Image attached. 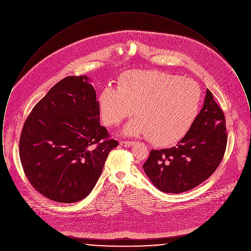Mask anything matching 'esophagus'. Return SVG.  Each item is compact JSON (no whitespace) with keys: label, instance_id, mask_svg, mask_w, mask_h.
<instances>
[{"label":"esophagus","instance_id":"esophagus-1","mask_svg":"<svg viewBox=\"0 0 251 251\" xmlns=\"http://www.w3.org/2000/svg\"><path fill=\"white\" fill-rule=\"evenodd\" d=\"M120 146L125 147V148H129L133 145V142H130V141H120Z\"/></svg>","mask_w":251,"mask_h":251}]
</instances>
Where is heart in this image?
Segmentation results:
<instances>
[{
    "mask_svg": "<svg viewBox=\"0 0 251 251\" xmlns=\"http://www.w3.org/2000/svg\"><path fill=\"white\" fill-rule=\"evenodd\" d=\"M201 105V91L189 78L164 72L130 71L117 88L105 86L98 96L100 120L115 126L132 112L124 125L126 136L146 135L157 147L178 143L190 131Z\"/></svg>",
    "mask_w": 251,
    "mask_h": 251,
    "instance_id": "heart-1",
    "label": "heart"
}]
</instances>
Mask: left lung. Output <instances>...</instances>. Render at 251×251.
I'll list each match as a JSON object with an SVG mask.
<instances>
[{"mask_svg":"<svg viewBox=\"0 0 251 251\" xmlns=\"http://www.w3.org/2000/svg\"><path fill=\"white\" fill-rule=\"evenodd\" d=\"M222 110L207 89L204 104L190 131L175 147L152 150L144 171L157 189L188 191L208 179L226 151L227 131Z\"/></svg>","mask_w":251,"mask_h":251,"instance_id":"obj_1","label":"left lung"}]
</instances>
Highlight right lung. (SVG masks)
I'll list each match as a JSON object with an SVG mask.
<instances>
[{"mask_svg":"<svg viewBox=\"0 0 251 251\" xmlns=\"http://www.w3.org/2000/svg\"><path fill=\"white\" fill-rule=\"evenodd\" d=\"M90 82L86 75L61 80L33 108L21 134L20 158L27 179L54 201L87 197L109 152L119 146L100 123Z\"/></svg>","mask_w":251,"mask_h":251,"instance_id":"obj_1","label":"right lung"}]
</instances>
